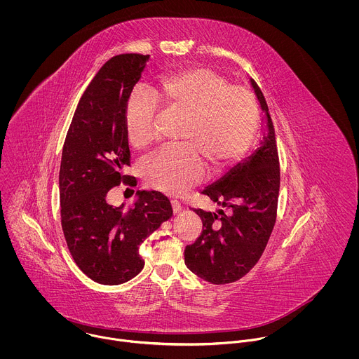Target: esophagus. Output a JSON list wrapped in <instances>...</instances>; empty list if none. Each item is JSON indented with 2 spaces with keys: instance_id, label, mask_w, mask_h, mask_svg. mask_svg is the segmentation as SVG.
<instances>
[{
  "instance_id": "1",
  "label": "esophagus",
  "mask_w": 359,
  "mask_h": 359,
  "mask_svg": "<svg viewBox=\"0 0 359 359\" xmlns=\"http://www.w3.org/2000/svg\"><path fill=\"white\" fill-rule=\"evenodd\" d=\"M171 205H172L174 212H181L182 208H184V205H181V202L177 201V199H172V201H171Z\"/></svg>"
}]
</instances>
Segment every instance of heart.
Segmentation results:
<instances>
[{
  "label": "heart",
  "mask_w": 359,
  "mask_h": 359,
  "mask_svg": "<svg viewBox=\"0 0 359 359\" xmlns=\"http://www.w3.org/2000/svg\"><path fill=\"white\" fill-rule=\"evenodd\" d=\"M156 102L187 117L184 141L194 144L214 167L241 157L256 128V103L246 90L229 86L212 69L188 66L163 76L152 93L140 87L133 94L126 130L135 147L148 145L157 135ZM202 174V158L192 147L163 149L147 165L148 181L172 194L184 191Z\"/></svg>",
  "instance_id": "b5f03b06"
}]
</instances>
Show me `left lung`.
<instances>
[{
  "label": "left lung",
  "mask_w": 359,
  "mask_h": 359,
  "mask_svg": "<svg viewBox=\"0 0 359 359\" xmlns=\"http://www.w3.org/2000/svg\"><path fill=\"white\" fill-rule=\"evenodd\" d=\"M262 113V140L249 157L205 187L203 194L215 211L195 210L203 231L185 248V265L214 285L232 283L245 276L259 259L275 225L280 184L279 158L268 104L250 79Z\"/></svg>",
  "instance_id": "8db88e82"
}]
</instances>
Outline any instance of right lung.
I'll return each instance as SVG.
<instances>
[{
    "label": "right lung",
    "mask_w": 359,
    "mask_h": 359,
    "mask_svg": "<svg viewBox=\"0 0 359 359\" xmlns=\"http://www.w3.org/2000/svg\"><path fill=\"white\" fill-rule=\"evenodd\" d=\"M151 55L121 53L93 79L74 111L59 171L62 229L77 266L94 282L120 285L141 272L140 246L172 208L167 196L142 191L133 207L113 205L107 192L130 165L126 110Z\"/></svg>",
    "instance_id": "1"
}]
</instances>
